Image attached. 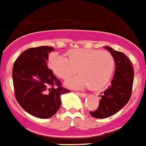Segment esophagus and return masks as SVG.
<instances>
[{"label":"esophagus","mask_w":146,"mask_h":146,"mask_svg":"<svg viewBox=\"0 0 146 146\" xmlns=\"http://www.w3.org/2000/svg\"><path fill=\"white\" fill-rule=\"evenodd\" d=\"M76 94H77L78 96H80V97L85 98L87 96V94H85V93H80V92H76Z\"/></svg>","instance_id":"obj_1"}]
</instances>
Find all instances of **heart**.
Masks as SVG:
<instances>
[{
	"label": "heart",
	"instance_id": "b5f03b06",
	"mask_svg": "<svg viewBox=\"0 0 146 146\" xmlns=\"http://www.w3.org/2000/svg\"><path fill=\"white\" fill-rule=\"evenodd\" d=\"M68 58L53 54L49 58V66L60 79L66 80L77 72L80 74L66 82L72 88L90 86L99 90L108 85L115 67L113 55L108 51L90 49H77L67 52Z\"/></svg>",
	"mask_w": 146,
	"mask_h": 146
}]
</instances>
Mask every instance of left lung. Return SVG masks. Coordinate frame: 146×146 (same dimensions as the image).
I'll return each instance as SVG.
<instances>
[{
    "instance_id": "obj_1",
    "label": "left lung",
    "mask_w": 146,
    "mask_h": 146,
    "mask_svg": "<svg viewBox=\"0 0 146 146\" xmlns=\"http://www.w3.org/2000/svg\"><path fill=\"white\" fill-rule=\"evenodd\" d=\"M113 55L115 70L111 85L101 93L99 104L95 111L90 112L91 116L105 118L118 113L128 103L131 95L134 81V69L129 59L123 52L105 46Z\"/></svg>"
}]
</instances>
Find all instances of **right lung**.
Segmentation results:
<instances>
[{"instance_id": "right-lung-1", "label": "right lung", "mask_w": 146, "mask_h": 146, "mask_svg": "<svg viewBox=\"0 0 146 146\" xmlns=\"http://www.w3.org/2000/svg\"><path fill=\"white\" fill-rule=\"evenodd\" d=\"M49 46L25 50L15 60L12 79L17 101L27 113L38 118H49L57 113L61 104L60 96L69 90L47 66Z\"/></svg>"}]
</instances>
